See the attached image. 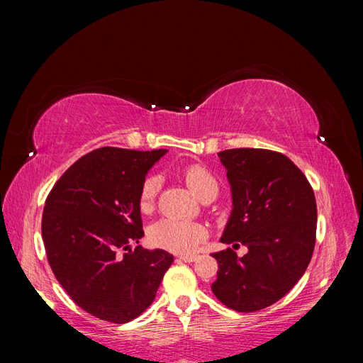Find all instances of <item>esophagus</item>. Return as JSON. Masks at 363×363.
<instances>
[{"label":"esophagus","mask_w":363,"mask_h":363,"mask_svg":"<svg viewBox=\"0 0 363 363\" xmlns=\"http://www.w3.org/2000/svg\"><path fill=\"white\" fill-rule=\"evenodd\" d=\"M179 259L182 262H194V260H196V256L195 255H192V256H180Z\"/></svg>","instance_id":"34e87169"}]
</instances>
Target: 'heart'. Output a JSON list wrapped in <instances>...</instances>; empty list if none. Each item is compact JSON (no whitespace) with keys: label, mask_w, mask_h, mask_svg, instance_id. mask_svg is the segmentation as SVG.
Returning <instances> with one entry per match:
<instances>
[{"label":"heart","mask_w":363,"mask_h":363,"mask_svg":"<svg viewBox=\"0 0 363 363\" xmlns=\"http://www.w3.org/2000/svg\"><path fill=\"white\" fill-rule=\"evenodd\" d=\"M182 177L188 188L204 200L207 195L218 194V182L213 174L203 164L194 163L183 168ZM160 180L157 175H148L142 182L139 189V208L150 212L156 204ZM207 238V228L199 223L179 221V219L164 218L150 230V240L152 245L177 255H191Z\"/></svg>","instance_id":"obj_1"}]
</instances>
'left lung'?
Segmentation results:
<instances>
[{
  "mask_svg": "<svg viewBox=\"0 0 363 363\" xmlns=\"http://www.w3.org/2000/svg\"><path fill=\"white\" fill-rule=\"evenodd\" d=\"M232 186L233 211L221 242L245 245L239 257L213 252L216 298L236 312H257L279 301L301 279L316 239V201L311 183L281 152L233 148L218 152Z\"/></svg>",
  "mask_w": 363,
  "mask_h": 363,
  "instance_id": "8db88e82",
  "label": "left lung"
}]
</instances>
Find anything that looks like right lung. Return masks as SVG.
Wrapping results in <instances>:
<instances>
[{
  "label": "right lung",
  "mask_w": 363,
  "mask_h": 363,
  "mask_svg": "<svg viewBox=\"0 0 363 363\" xmlns=\"http://www.w3.org/2000/svg\"><path fill=\"white\" fill-rule=\"evenodd\" d=\"M167 150L96 148L80 157L50 191L42 213L48 263L83 311L124 324L155 301L174 260L138 245L144 236L139 189Z\"/></svg>",
  "instance_id": "right-lung-1"
}]
</instances>
